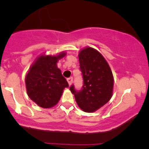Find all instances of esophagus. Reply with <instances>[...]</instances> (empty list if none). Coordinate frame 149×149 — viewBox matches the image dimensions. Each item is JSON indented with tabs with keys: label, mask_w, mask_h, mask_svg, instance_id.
Instances as JSON below:
<instances>
[{
	"label": "esophagus",
	"mask_w": 149,
	"mask_h": 149,
	"mask_svg": "<svg viewBox=\"0 0 149 149\" xmlns=\"http://www.w3.org/2000/svg\"><path fill=\"white\" fill-rule=\"evenodd\" d=\"M67 81H68V83H69V85H71L73 83V77H69V78H68Z\"/></svg>",
	"instance_id": "34e87169"
}]
</instances>
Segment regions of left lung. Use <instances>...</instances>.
<instances>
[{
  "label": "left lung",
  "instance_id": "obj_1",
  "mask_svg": "<svg viewBox=\"0 0 149 149\" xmlns=\"http://www.w3.org/2000/svg\"><path fill=\"white\" fill-rule=\"evenodd\" d=\"M78 57L83 86L76 91L73 85L70 90L82 110L95 112L111 98L114 81L112 71L102 54L92 47L81 49Z\"/></svg>",
  "mask_w": 149,
  "mask_h": 149
}]
</instances>
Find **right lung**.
Wrapping results in <instances>:
<instances>
[{"label":"right lung","mask_w":149,"mask_h":149,"mask_svg":"<svg viewBox=\"0 0 149 149\" xmlns=\"http://www.w3.org/2000/svg\"><path fill=\"white\" fill-rule=\"evenodd\" d=\"M66 55L62 52L56 56L43 55L36 58L25 78L27 95L39 107L49 109L55 106L69 84L58 69L59 59Z\"/></svg>","instance_id":"add662e5"}]
</instances>
